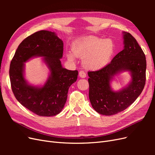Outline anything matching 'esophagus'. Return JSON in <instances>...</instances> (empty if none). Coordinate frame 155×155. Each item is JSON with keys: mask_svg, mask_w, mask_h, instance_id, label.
Wrapping results in <instances>:
<instances>
[{"mask_svg": "<svg viewBox=\"0 0 155 155\" xmlns=\"http://www.w3.org/2000/svg\"><path fill=\"white\" fill-rule=\"evenodd\" d=\"M79 77H81L82 78H85L87 76V74L85 72L83 71V70H81V71H79Z\"/></svg>", "mask_w": 155, "mask_h": 155, "instance_id": "34e87169", "label": "esophagus"}]
</instances>
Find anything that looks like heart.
<instances>
[{"label":"heart","instance_id":"b5f03b06","mask_svg":"<svg viewBox=\"0 0 155 155\" xmlns=\"http://www.w3.org/2000/svg\"><path fill=\"white\" fill-rule=\"evenodd\" d=\"M72 50L76 57L83 58L84 67L96 70L104 67L109 63L114 52V45L109 39L91 36L74 43ZM68 58L74 60L72 55H68Z\"/></svg>","mask_w":155,"mask_h":155}]
</instances>
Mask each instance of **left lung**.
<instances>
[{"label":"left lung","instance_id":"obj_1","mask_svg":"<svg viewBox=\"0 0 155 155\" xmlns=\"http://www.w3.org/2000/svg\"><path fill=\"white\" fill-rule=\"evenodd\" d=\"M124 34V49L104 68L88 72L89 99L93 109L103 115H114L126 109L140 95L145 84V55L134 37L128 32ZM122 70L131 72L132 81L127 88L112 91L110 81Z\"/></svg>","mask_w":155,"mask_h":155}]
</instances>
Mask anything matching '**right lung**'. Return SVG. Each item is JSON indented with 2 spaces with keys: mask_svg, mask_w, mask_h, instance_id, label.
<instances>
[{
  "mask_svg": "<svg viewBox=\"0 0 155 155\" xmlns=\"http://www.w3.org/2000/svg\"><path fill=\"white\" fill-rule=\"evenodd\" d=\"M63 43L55 33L41 30L27 37L18 45L10 67L12 90L17 101L40 116L57 115L67 101L69 87L76 82L78 70L61 66ZM35 56H43L51 76L41 88L28 85L23 76L24 63Z\"/></svg>",
  "mask_w": 155,
  "mask_h": 155,
  "instance_id": "right-lung-1",
  "label": "right lung"
}]
</instances>
